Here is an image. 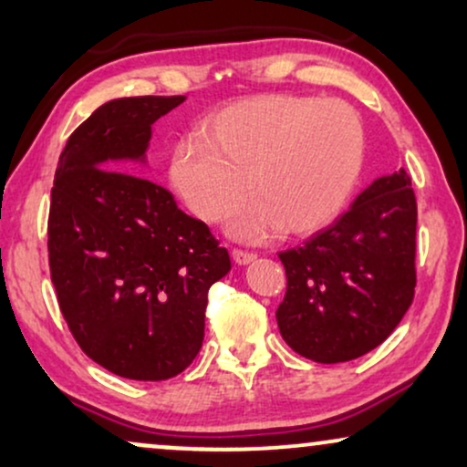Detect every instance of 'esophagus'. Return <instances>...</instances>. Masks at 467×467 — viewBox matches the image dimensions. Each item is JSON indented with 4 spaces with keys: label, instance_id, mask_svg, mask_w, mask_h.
<instances>
[{
    "label": "esophagus",
    "instance_id": "1",
    "mask_svg": "<svg viewBox=\"0 0 467 467\" xmlns=\"http://www.w3.org/2000/svg\"><path fill=\"white\" fill-rule=\"evenodd\" d=\"M232 257H234L235 264L246 265V264H251V261L257 259V254H254V253H248V251H240V248H234V251H232Z\"/></svg>",
    "mask_w": 467,
    "mask_h": 467
}]
</instances>
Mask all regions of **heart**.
Segmentation results:
<instances>
[{"label":"heart","instance_id":"b5f03b06","mask_svg":"<svg viewBox=\"0 0 467 467\" xmlns=\"http://www.w3.org/2000/svg\"><path fill=\"white\" fill-rule=\"evenodd\" d=\"M203 144L181 142L171 187L206 223L227 219L248 193L253 206L234 234L257 240L274 227L304 235L336 219L363 165V127L337 99L265 95L240 101L210 120Z\"/></svg>","mask_w":467,"mask_h":467}]
</instances>
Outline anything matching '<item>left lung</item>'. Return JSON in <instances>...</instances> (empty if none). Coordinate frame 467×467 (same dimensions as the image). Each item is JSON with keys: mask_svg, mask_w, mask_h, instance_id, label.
<instances>
[{"mask_svg": "<svg viewBox=\"0 0 467 467\" xmlns=\"http://www.w3.org/2000/svg\"><path fill=\"white\" fill-rule=\"evenodd\" d=\"M280 336L306 359L340 363L391 336L417 286V197L406 170L374 181L302 246L278 253Z\"/></svg>", "mask_w": 467, "mask_h": 467, "instance_id": "left-lung-1", "label": "left lung"}]
</instances>
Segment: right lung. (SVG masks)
<instances>
[{"label":"right lung","instance_id":"right-lung-1","mask_svg":"<svg viewBox=\"0 0 467 467\" xmlns=\"http://www.w3.org/2000/svg\"><path fill=\"white\" fill-rule=\"evenodd\" d=\"M184 95L112 99L76 127L50 191L48 265L74 340L108 372L168 380L203 342L208 289L232 270L225 246L174 195L127 161Z\"/></svg>","mask_w":467,"mask_h":467}]
</instances>
